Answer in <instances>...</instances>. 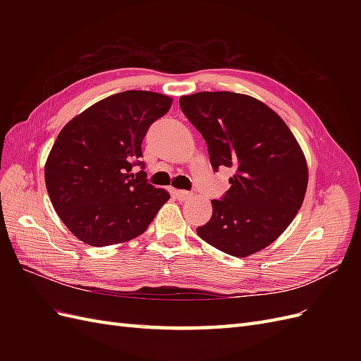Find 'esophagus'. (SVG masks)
<instances>
[{
	"instance_id": "esophagus-1",
	"label": "esophagus",
	"mask_w": 361,
	"mask_h": 361,
	"mask_svg": "<svg viewBox=\"0 0 361 361\" xmlns=\"http://www.w3.org/2000/svg\"><path fill=\"white\" fill-rule=\"evenodd\" d=\"M174 195H176V199H178V200H180V202H185V200L191 199V192L185 191V190H178V191H174Z\"/></svg>"
}]
</instances>
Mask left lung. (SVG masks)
I'll return each mask as SVG.
<instances>
[{"mask_svg": "<svg viewBox=\"0 0 361 361\" xmlns=\"http://www.w3.org/2000/svg\"><path fill=\"white\" fill-rule=\"evenodd\" d=\"M179 104L203 135L212 169H235L231 188L211 202V220L197 235L235 257L257 253L286 231L302 204L309 183L302 149L285 120L253 96L200 92L180 96Z\"/></svg>", "mask_w": 361, "mask_h": 361, "instance_id": "8db88e82", "label": "left lung"}]
</instances>
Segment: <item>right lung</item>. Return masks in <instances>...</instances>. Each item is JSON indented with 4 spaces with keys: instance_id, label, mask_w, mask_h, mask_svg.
I'll return each instance as SVG.
<instances>
[{
    "instance_id": "add662e5",
    "label": "right lung",
    "mask_w": 361,
    "mask_h": 361,
    "mask_svg": "<svg viewBox=\"0 0 361 361\" xmlns=\"http://www.w3.org/2000/svg\"><path fill=\"white\" fill-rule=\"evenodd\" d=\"M173 104L167 94L128 90L105 97L64 125L45 183L60 220L80 241L105 247L145 233L169 191L130 173L149 126ZM138 164H141L138 161Z\"/></svg>"
}]
</instances>
